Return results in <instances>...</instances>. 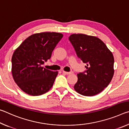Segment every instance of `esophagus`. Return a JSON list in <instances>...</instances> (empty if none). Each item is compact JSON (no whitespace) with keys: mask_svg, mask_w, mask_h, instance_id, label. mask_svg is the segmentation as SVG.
<instances>
[{"mask_svg":"<svg viewBox=\"0 0 129 129\" xmlns=\"http://www.w3.org/2000/svg\"><path fill=\"white\" fill-rule=\"evenodd\" d=\"M62 72H63V73H64L65 75H70V74H72V73H73V72L72 71H71V72H65V71H62Z\"/></svg>","mask_w":129,"mask_h":129,"instance_id":"esophagus-1","label":"esophagus"}]
</instances>
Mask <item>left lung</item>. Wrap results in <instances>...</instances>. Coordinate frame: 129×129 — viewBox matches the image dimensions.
Listing matches in <instances>:
<instances>
[{"label": "left lung", "mask_w": 129, "mask_h": 129, "mask_svg": "<svg viewBox=\"0 0 129 129\" xmlns=\"http://www.w3.org/2000/svg\"><path fill=\"white\" fill-rule=\"evenodd\" d=\"M69 40L86 70L77 74L74 89L80 94L93 96L108 86L114 75V57L101 40L85 34H72Z\"/></svg>", "instance_id": "obj_1"}]
</instances>
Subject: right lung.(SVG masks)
<instances>
[{
	"mask_svg": "<svg viewBox=\"0 0 129 129\" xmlns=\"http://www.w3.org/2000/svg\"><path fill=\"white\" fill-rule=\"evenodd\" d=\"M63 37L57 32H41L28 37L15 50L12 57V73L24 92L40 95L50 90L58 72L44 68L56 45Z\"/></svg>",
	"mask_w": 129,
	"mask_h": 129,
	"instance_id": "right-lung-1",
	"label": "right lung"
}]
</instances>
